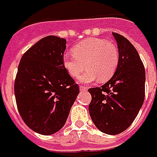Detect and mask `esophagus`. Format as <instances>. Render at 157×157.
I'll list each match as a JSON object with an SVG mask.
<instances>
[{"instance_id":"34e87169","label":"esophagus","mask_w":157,"mask_h":157,"mask_svg":"<svg viewBox=\"0 0 157 157\" xmlns=\"http://www.w3.org/2000/svg\"><path fill=\"white\" fill-rule=\"evenodd\" d=\"M80 90H81L82 92H86V91L88 90V87L86 86H80Z\"/></svg>"}]
</instances>
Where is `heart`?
<instances>
[{
    "instance_id": "b5f03b06",
    "label": "heart",
    "mask_w": 157,
    "mask_h": 157,
    "mask_svg": "<svg viewBox=\"0 0 157 157\" xmlns=\"http://www.w3.org/2000/svg\"><path fill=\"white\" fill-rule=\"evenodd\" d=\"M74 52H66L63 61L66 71L72 77H77L86 65L87 70L81 76L79 82L83 83L108 81L114 75L119 54L115 45L105 39L91 38L80 42L73 48Z\"/></svg>"
}]
</instances>
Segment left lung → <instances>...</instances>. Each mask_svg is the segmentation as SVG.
I'll return each mask as SVG.
<instances>
[{
  "label": "left lung",
  "instance_id": "left-lung-1",
  "mask_svg": "<svg viewBox=\"0 0 157 157\" xmlns=\"http://www.w3.org/2000/svg\"><path fill=\"white\" fill-rule=\"evenodd\" d=\"M119 61L114 75L101 87L89 88V113L96 127L108 135H118L131 125L145 99V71L130 42L113 33Z\"/></svg>",
  "mask_w": 157,
  "mask_h": 157
}]
</instances>
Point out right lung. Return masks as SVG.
Returning <instances> with one entry per match:
<instances>
[{
    "label": "right lung",
    "mask_w": 157,
    "mask_h": 157,
    "mask_svg": "<svg viewBox=\"0 0 157 157\" xmlns=\"http://www.w3.org/2000/svg\"><path fill=\"white\" fill-rule=\"evenodd\" d=\"M66 40L47 36L22 55L14 92L22 120L33 131L49 135L65 125L79 86L65 69Z\"/></svg>",
    "instance_id": "obj_1"
}]
</instances>
